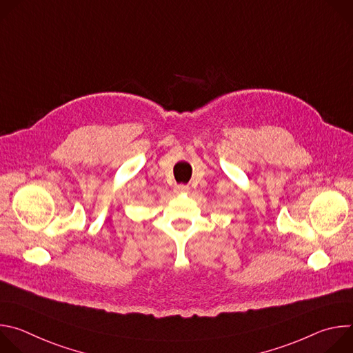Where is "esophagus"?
I'll return each instance as SVG.
<instances>
[{
    "mask_svg": "<svg viewBox=\"0 0 353 353\" xmlns=\"http://www.w3.org/2000/svg\"><path fill=\"white\" fill-rule=\"evenodd\" d=\"M176 192H177V194L190 192V187H188V185H185V184H180V185H176Z\"/></svg>",
    "mask_w": 353,
    "mask_h": 353,
    "instance_id": "1",
    "label": "esophagus"
}]
</instances>
